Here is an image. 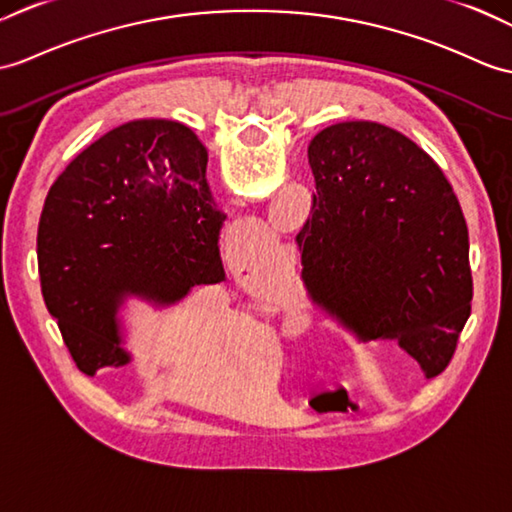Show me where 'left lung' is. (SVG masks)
<instances>
[{
    "instance_id": "8db88e82",
    "label": "left lung",
    "mask_w": 512,
    "mask_h": 512,
    "mask_svg": "<svg viewBox=\"0 0 512 512\" xmlns=\"http://www.w3.org/2000/svg\"><path fill=\"white\" fill-rule=\"evenodd\" d=\"M307 157L316 194L296 244L310 301L395 340L427 379L443 373L473 299L467 222L445 174L406 135L362 120L320 130Z\"/></svg>"
}]
</instances>
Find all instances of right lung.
Here are the masks:
<instances>
[{
    "instance_id": "1",
    "label": "right lung",
    "mask_w": 512,
    "mask_h": 512,
    "mask_svg": "<svg viewBox=\"0 0 512 512\" xmlns=\"http://www.w3.org/2000/svg\"><path fill=\"white\" fill-rule=\"evenodd\" d=\"M224 213L207 183V148L172 120L109 130L56 178L39 222L41 292L85 375L133 362L120 310L183 301L224 281Z\"/></svg>"
}]
</instances>
